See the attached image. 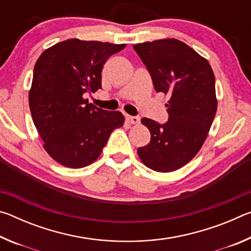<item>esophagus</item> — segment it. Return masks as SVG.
<instances>
[{"label": "esophagus", "mask_w": 251, "mask_h": 251, "mask_svg": "<svg viewBox=\"0 0 251 251\" xmlns=\"http://www.w3.org/2000/svg\"><path fill=\"white\" fill-rule=\"evenodd\" d=\"M126 120L128 121L129 123H131V124H134V125H137V124H139V122H141V118L137 117V116H129V115H127L126 116Z\"/></svg>", "instance_id": "obj_1"}]
</instances>
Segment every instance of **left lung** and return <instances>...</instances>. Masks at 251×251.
I'll return each instance as SVG.
<instances>
[{
  "instance_id": "8db88e82",
  "label": "left lung",
  "mask_w": 251,
  "mask_h": 251,
  "mask_svg": "<svg viewBox=\"0 0 251 251\" xmlns=\"http://www.w3.org/2000/svg\"><path fill=\"white\" fill-rule=\"evenodd\" d=\"M133 48L151 73L155 91L169 96L166 124L142 118L151 142L138 148V156L152 171H177L201 151L217 112L214 72L205 57L179 40L145 42Z\"/></svg>"
}]
</instances>
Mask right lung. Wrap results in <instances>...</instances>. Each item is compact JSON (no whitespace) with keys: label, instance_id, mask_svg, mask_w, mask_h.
<instances>
[{"label":"right lung","instance_id":"add662e5","mask_svg":"<svg viewBox=\"0 0 251 251\" xmlns=\"http://www.w3.org/2000/svg\"><path fill=\"white\" fill-rule=\"evenodd\" d=\"M126 44L66 40L46 49L34 66L28 104L46 152L69 168L99 158L112 131L124 125L121 112L88 103L87 92L101 88V71Z\"/></svg>","mask_w":251,"mask_h":251}]
</instances>
